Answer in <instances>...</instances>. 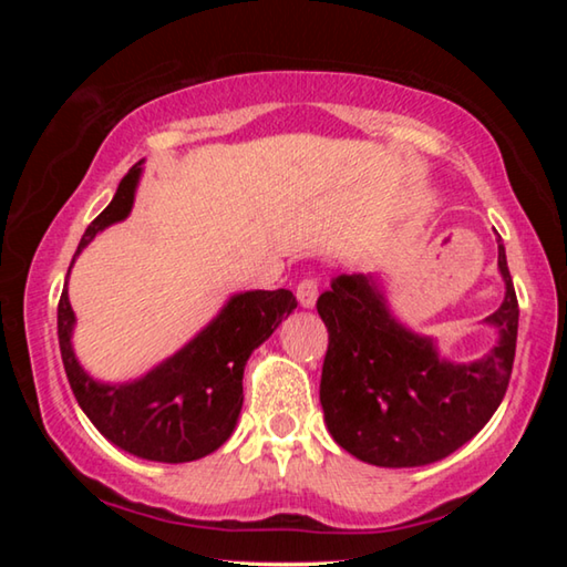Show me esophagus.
Masks as SVG:
<instances>
[{"label": "esophagus", "instance_id": "34e87169", "mask_svg": "<svg viewBox=\"0 0 567 567\" xmlns=\"http://www.w3.org/2000/svg\"><path fill=\"white\" fill-rule=\"evenodd\" d=\"M295 295H297V302L310 310V307H315V302H318V280H315V277H302Z\"/></svg>", "mask_w": 567, "mask_h": 567}]
</instances>
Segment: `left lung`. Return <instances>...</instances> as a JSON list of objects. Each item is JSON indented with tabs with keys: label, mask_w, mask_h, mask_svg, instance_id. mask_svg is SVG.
I'll list each match as a JSON object with an SVG mask.
<instances>
[{
	"label": "left lung",
	"mask_w": 567,
	"mask_h": 567,
	"mask_svg": "<svg viewBox=\"0 0 567 567\" xmlns=\"http://www.w3.org/2000/svg\"><path fill=\"white\" fill-rule=\"evenodd\" d=\"M503 305L487 315L497 340L483 358L453 362L435 338L412 332L390 310L378 275H340L318 312L330 344L320 402L334 443L378 467H420L455 453L501 408L517 340V297L497 237Z\"/></svg>",
	"instance_id": "1"
}]
</instances>
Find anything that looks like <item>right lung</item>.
<instances>
[{"label":"right lung","mask_w":567,"mask_h":567,"mask_svg":"<svg viewBox=\"0 0 567 567\" xmlns=\"http://www.w3.org/2000/svg\"><path fill=\"white\" fill-rule=\"evenodd\" d=\"M142 165L145 159L122 177L112 203L84 229L72 265L102 229L130 217L145 169ZM70 272L56 307V338L66 380L92 425L124 453L155 463H189L227 443L243 410L249 354L290 318L297 307L295 295L290 290L237 292L195 338L142 378L102 382L74 354L76 318L66 292Z\"/></svg>","instance_id":"obj_1"}]
</instances>
